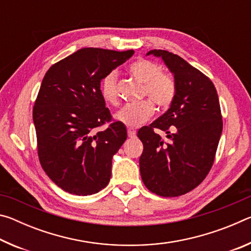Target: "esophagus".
<instances>
[{"mask_svg": "<svg viewBox=\"0 0 251 251\" xmlns=\"http://www.w3.org/2000/svg\"><path fill=\"white\" fill-rule=\"evenodd\" d=\"M127 134H128V137H129V138H134L135 136H136V131L133 130V129L128 128V129H127Z\"/></svg>", "mask_w": 251, "mask_h": 251, "instance_id": "esophagus-1", "label": "esophagus"}]
</instances>
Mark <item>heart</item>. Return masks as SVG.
I'll list each match as a JSON object with an SVG mask.
<instances>
[{"label":"heart","instance_id":"b5f03b06","mask_svg":"<svg viewBox=\"0 0 251 251\" xmlns=\"http://www.w3.org/2000/svg\"><path fill=\"white\" fill-rule=\"evenodd\" d=\"M129 74L144 84L142 94L148 96L160 108H166L175 100L177 85L174 76L163 73L161 67L154 61L139 58L129 64ZM117 73L109 72L100 80V95L106 103L117 101ZM154 105L151 100H142L135 104H126L114 115L115 121L126 127H137L145 123L154 114Z\"/></svg>","mask_w":251,"mask_h":251}]
</instances>
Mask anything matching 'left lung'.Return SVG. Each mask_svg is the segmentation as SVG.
Segmentation results:
<instances>
[{
	"instance_id": "left-lung-1",
	"label": "left lung",
	"mask_w": 251,
	"mask_h": 251,
	"mask_svg": "<svg viewBox=\"0 0 251 251\" xmlns=\"http://www.w3.org/2000/svg\"><path fill=\"white\" fill-rule=\"evenodd\" d=\"M146 55L163 59L176 80L177 92L167 112L138 130L144 145L141 176L151 193L180 196L196 188L214 163L223 131L218 94L206 75L178 55L163 50ZM156 129L168 134L166 141Z\"/></svg>"
}]
</instances>
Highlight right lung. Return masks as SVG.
Wrapping results in <instances>:
<instances>
[{
    "label": "right lung",
    "mask_w": 251,
    "mask_h": 251,
    "mask_svg": "<svg viewBox=\"0 0 251 251\" xmlns=\"http://www.w3.org/2000/svg\"><path fill=\"white\" fill-rule=\"evenodd\" d=\"M134 50L86 48L46 72L33 108L42 167L59 188L87 196L108 185L112 159L127 138L126 127L112 122L100 95L104 76L133 56Z\"/></svg>",
    "instance_id": "obj_1"
}]
</instances>
